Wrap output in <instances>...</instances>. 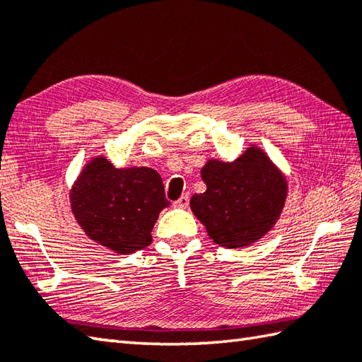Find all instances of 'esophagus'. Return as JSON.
I'll use <instances>...</instances> for the list:
<instances>
[{"label":"esophagus","mask_w":362,"mask_h":362,"mask_svg":"<svg viewBox=\"0 0 362 362\" xmlns=\"http://www.w3.org/2000/svg\"><path fill=\"white\" fill-rule=\"evenodd\" d=\"M188 204H189V196L182 194L180 199H177V201L174 202V206H177V209H187Z\"/></svg>","instance_id":"obj_1"}]
</instances>
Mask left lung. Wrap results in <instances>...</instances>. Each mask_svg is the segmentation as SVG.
I'll list each match as a JSON object with an SVG mask.
<instances>
[{"instance_id":"obj_1","label":"left lung","mask_w":362,"mask_h":362,"mask_svg":"<svg viewBox=\"0 0 362 362\" xmlns=\"http://www.w3.org/2000/svg\"><path fill=\"white\" fill-rule=\"evenodd\" d=\"M201 175L206 191L191 197V211L222 247H247L280 219L288 180L257 144L235 161L210 158Z\"/></svg>"}]
</instances>
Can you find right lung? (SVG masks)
I'll return each instance as SVG.
<instances>
[{
  "instance_id": "right-lung-1",
  "label": "right lung",
  "mask_w": 362,
  "mask_h": 362,
  "mask_svg": "<svg viewBox=\"0 0 362 362\" xmlns=\"http://www.w3.org/2000/svg\"><path fill=\"white\" fill-rule=\"evenodd\" d=\"M70 202L90 240L119 255L148 247L153 224L169 205L156 169L115 168L103 156L83 166L70 189Z\"/></svg>"
}]
</instances>
